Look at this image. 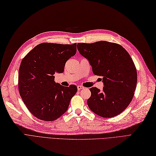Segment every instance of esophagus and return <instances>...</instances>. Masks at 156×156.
Wrapping results in <instances>:
<instances>
[{"label": "esophagus", "mask_w": 156, "mask_h": 156, "mask_svg": "<svg viewBox=\"0 0 156 156\" xmlns=\"http://www.w3.org/2000/svg\"><path fill=\"white\" fill-rule=\"evenodd\" d=\"M77 88H78V91H80V90H81V89H84V87L82 86V85H78V86H77Z\"/></svg>", "instance_id": "1"}]
</instances>
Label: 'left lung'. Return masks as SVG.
Wrapping results in <instances>:
<instances>
[{"instance_id":"8db88e82","label":"left lung","mask_w":156,"mask_h":156,"mask_svg":"<svg viewBox=\"0 0 156 156\" xmlns=\"http://www.w3.org/2000/svg\"><path fill=\"white\" fill-rule=\"evenodd\" d=\"M77 48L104 82L102 91L89 89V109L104 118L121 113L132 100L137 85V69L131 56L120 44L105 41L78 43Z\"/></svg>"}]
</instances>
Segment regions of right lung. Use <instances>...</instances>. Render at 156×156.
Wrapping results in <instances>:
<instances>
[{"mask_svg":"<svg viewBox=\"0 0 156 156\" xmlns=\"http://www.w3.org/2000/svg\"><path fill=\"white\" fill-rule=\"evenodd\" d=\"M76 52V43H43L22 59L19 70V91L34 117L53 121L67 110L77 87H65L56 83L54 75L63 72L65 63Z\"/></svg>","mask_w":156,"mask_h":156,"instance_id":"obj_1","label":"right lung"}]
</instances>
